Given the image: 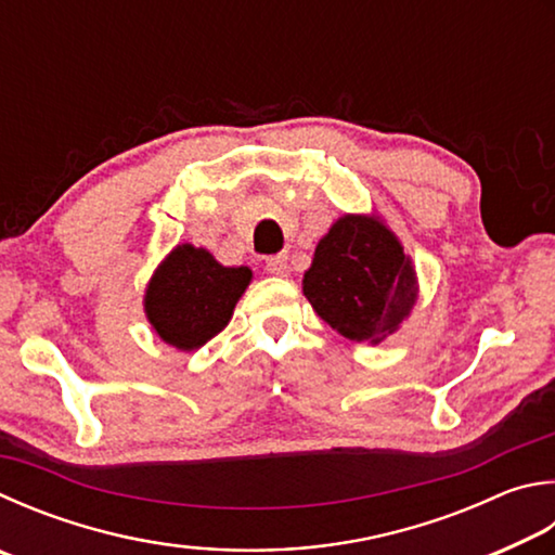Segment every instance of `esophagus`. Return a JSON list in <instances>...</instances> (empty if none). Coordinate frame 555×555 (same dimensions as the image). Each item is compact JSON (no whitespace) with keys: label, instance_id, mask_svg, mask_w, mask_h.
Segmentation results:
<instances>
[{"label":"esophagus","instance_id":"esophagus-1","mask_svg":"<svg viewBox=\"0 0 555 555\" xmlns=\"http://www.w3.org/2000/svg\"><path fill=\"white\" fill-rule=\"evenodd\" d=\"M267 271L274 276H288V257L276 255L267 259Z\"/></svg>","mask_w":555,"mask_h":555}]
</instances>
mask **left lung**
Instances as JSON below:
<instances>
[{
    "label": "left lung",
    "mask_w": 555,
    "mask_h": 555,
    "mask_svg": "<svg viewBox=\"0 0 555 555\" xmlns=\"http://www.w3.org/2000/svg\"><path fill=\"white\" fill-rule=\"evenodd\" d=\"M312 310L351 341L396 332L417 300V279L398 237L369 216L339 218L304 276Z\"/></svg>",
    "instance_id": "8db88e82"
}]
</instances>
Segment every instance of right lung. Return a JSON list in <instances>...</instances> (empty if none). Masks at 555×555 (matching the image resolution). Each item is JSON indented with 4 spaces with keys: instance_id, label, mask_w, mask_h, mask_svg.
I'll use <instances>...</instances> for the list:
<instances>
[{
    "instance_id": "1",
    "label": "right lung",
    "mask_w": 555,
    "mask_h": 555,
    "mask_svg": "<svg viewBox=\"0 0 555 555\" xmlns=\"http://www.w3.org/2000/svg\"><path fill=\"white\" fill-rule=\"evenodd\" d=\"M249 279L247 267H223L206 249L179 245L150 279V325L167 345L198 349L228 325Z\"/></svg>"
}]
</instances>
